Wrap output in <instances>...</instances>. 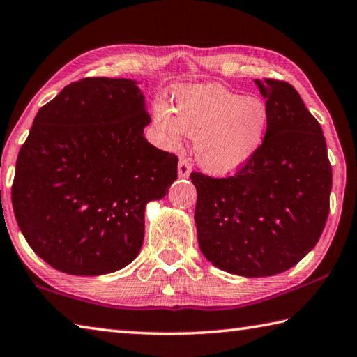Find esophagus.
Returning a JSON list of instances; mask_svg holds the SVG:
<instances>
[{"label":"esophagus","mask_w":357,"mask_h":357,"mask_svg":"<svg viewBox=\"0 0 357 357\" xmlns=\"http://www.w3.org/2000/svg\"><path fill=\"white\" fill-rule=\"evenodd\" d=\"M190 172H192V167L189 164V160H187V159H179V164H178L179 178H189Z\"/></svg>","instance_id":"1"}]
</instances>
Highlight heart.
<instances>
[{"label": "heart", "instance_id": "b5f03b06", "mask_svg": "<svg viewBox=\"0 0 357 357\" xmlns=\"http://www.w3.org/2000/svg\"><path fill=\"white\" fill-rule=\"evenodd\" d=\"M170 109L159 105L154 128L167 146L193 139L198 164L212 174L241 170L261 150L268 129V109L262 100L232 92L218 84L179 87Z\"/></svg>", "mask_w": 357, "mask_h": 357}]
</instances>
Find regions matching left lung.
<instances>
[{"label":"left lung","instance_id":"left-lung-1","mask_svg":"<svg viewBox=\"0 0 357 357\" xmlns=\"http://www.w3.org/2000/svg\"><path fill=\"white\" fill-rule=\"evenodd\" d=\"M255 82L270 115L261 150L234 176L190 174L201 252L246 278L282 273L314 248L333 187L325 135L300 93L284 81Z\"/></svg>","mask_w":357,"mask_h":357}]
</instances>
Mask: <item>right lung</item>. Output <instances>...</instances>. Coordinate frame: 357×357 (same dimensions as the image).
Segmentation results:
<instances>
[{
	"instance_id": "1",
	"label": "right lung",
	"mask_w": 357,
	"mask_h": 357,
	"mask_svg": "<svg viewBox=\"0 0 357 357\" xmlns=\"http://www.w3.org/2000/svg\"><path fill=\"white\" fill-rule=\"evenodd\" d=\"M145 96L132 79L86 77L37 112L12 185L18 228L62 273H114L137 257L145 207L178 178V158L144 137Z\"/></svg>"
}]
</instances>
